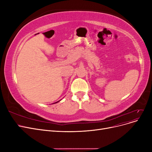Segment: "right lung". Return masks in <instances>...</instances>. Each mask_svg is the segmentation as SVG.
Masks as SVG:
<instances>
[{
  "label": "right lung",
  "instance_id": "obj_1",
  "mask_svg": "<svg viewBox=\"0 0 152 152\" xmlns=\"http://www.w3.org/2000/svg\"><path fill=\"white\" fill-rule=\"evenodd\" d=\"M56 103H57V102H56Z\"/></svg>",
  "mask_w": 152,
  "mask_h": 152
}]
</instances>
